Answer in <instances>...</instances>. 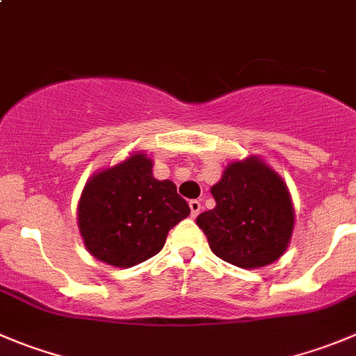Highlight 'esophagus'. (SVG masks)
I'll return each mask as SVG.
<instances>
[{
	"label": "esophagus",
	"mask_w": 356,
	"mask_h": 356,
	"mask_svg": "<svg viewBox=\"0 0 356 356\" xmlns=\"http://www.w3.org/2000/svg\"><path fill=\"white\" fill-rule=\"evenodd\" d=\"M188 206H191V213H192V216H197L199 215V211H201V202L197 201V199H192L191 202H188Z\"/></svg>",
	"instance_id": "obj_1"
}]
</instances>
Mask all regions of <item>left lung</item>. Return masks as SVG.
Returning <instances> with one entry per match:
<instances>
[{
	"label": "left lung",
	"instance_id": "obj_1",
	"mask_svg": "<svg viewBox=\"0 0 356 356\" xmlns=\"http://www.w3.org/2000/svg\"><path fill=\"white\" fill-rule=\"evenodd\" d=\"M216 206L195 220L209 248L241 269L276 262L292 239L296 211L283 178L257 155L227 165L211 187Z\"/></svg>",
	"mask_w": 356,
	"mask_h": 356
}]
</instances>
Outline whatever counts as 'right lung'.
<instances>
[{"label": "right lung", "mask_w": 356, "mask_h": 356, "mask_svg": "<svg viewBox=\"0 0 356 356\" xmlns=\"http://www.w3.org/2000/svg\"><path fill=\"white\" fill-rule=\"evenodd\" d=\"M152 165L145 152H134L87 180L76 220L94 259L122 269L145 262L161 252L172 227L191 215L176 185L154 178Z\"/></svg>", "instance_id": "obj_1"}]
</instances>
